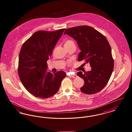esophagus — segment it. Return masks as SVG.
Segmentation results:
<instances>
[{
	"mask_svg": "<svg viewBox=\"0 0 132 132\" xmlns=\"http://www.w3.org/2000/svg\"><path fill=\"white\" fill-rule=\"evenodd\" d=\"M70 76L71 77H72V78H76L77 77V76L75 75V74H74V75H71Z\"/></svg>",
	"mask_w": 132,
	"mask_h": 132,
	"instance_id": "34e87169",
	"label": "esophagus"
}]
</instances>
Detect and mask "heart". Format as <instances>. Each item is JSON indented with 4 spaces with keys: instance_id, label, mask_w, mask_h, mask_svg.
Instances as JSON below:
<instances>
[{
    "instance_id": "1",
    "label": "heart",
    "mask_w": 132,
    "mask_h": 132,
    "mask_svg": "<svg viewBox=\"0 0 132 132\" xmlns=\"http://www.w3.org/2000/svg\"><path fill=\"white\" fill-rule=\"evenodd\" d=\"M75 44L74 42L71 40V39H67L65 41V43H64V46L65 47H68L70 46L72 44Z\"/></svg>"
}]
</instances>
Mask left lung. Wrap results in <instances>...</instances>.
Masks as SVG:
<instances>
[{
    "mask_svg": "<svg viewBox=\"0 0 132 132\" xmlns=\"http://www.w3.org/2000/svg\"><path fill=\"white\" fill-rule=\"evenodd\" d=\"M66 34L75 39L81 50L78 61L84 60L92 67L90 71L84 73L80 71L77 74L85 82L81 90L87 94L100 92L109 81L114 68L111 49L106 38L88 26L67 29L64 35Z\"/></svg>",
    "mask_w": 132,
    "mask_h": 132,
    "instance_id": "8db88e82",
    "label": "left lung"
}]
</instances>
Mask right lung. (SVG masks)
Returning <instances> with one entry per match:
<instances>
[{
    "label": "right lung",
    "mask_w": 132,
    "mask_h": 132,
    "mask_svg": "<svg viewBox=\"0 0 132 132\" xmlns=\"http://www.w3.org/2000/svg\"><path fill=\"white\" fill-rule=\"evenodd\" d=\"M65 29L38 31L23 44L20 52L18 73L26 90L36 97L47 98L58 92L66 77L62 71L47 72V61Z\"/></svg>",
    "instance_id": "right-lung-1"
}]
</instances>
